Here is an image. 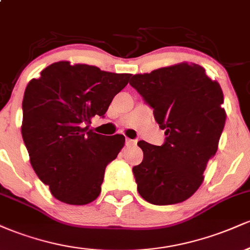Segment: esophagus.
Returning a JSON list of instances; mask_svg holds the SVG:
<instances>
[{
  "label": "esophagus",
  "instance_id": "esophagus-1",
  "mask_svg": "<svg viewBox=\"0 0 250 250\" xmlns=\"http://www.w3.org/2000/svg\"><path fill=\"white\" fill-rule=\"evenodd\" d=\"M125 143H127V146H135L137 143L136 140H131V139H125Z\"/></svg>",
  "mask_w": 250,
  "mask_h": 250
}]
</instances>
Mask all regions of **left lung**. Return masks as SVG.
<instances>
[{
  "instance_id": "left-lung-1",
  "label": "left lung",
  "mask_w": 250,
  "mask_h": 250,
  "mask_svg": "<svg viewBox=\"0 0 250 250\" xmlns=\"http://www.w3.org/2000/svg\"><path fill=\"white\" fill-rule=\"evenodd\" d=\"M130 85L154 109L166 141H139L143 160L133 168L139 194L151 205L183 202L202 185L226 123L219 82L196 63L181 62L136 74Z\"/></svg>"
}]
</instances>
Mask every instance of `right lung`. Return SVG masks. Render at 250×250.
<instances>
[{
	"mask_svg": "<svg viewBox=\"0 0 250 250\" xmlns=\"http://www.w3.org/2000/svg\"><path fill=\"white\" fill-rule=\"evenodd\" d=\"M131 74L60 61L48 65L25 88L21 131L30 165L61 202L83 206L101 193L107 165L125 146V136L89 129L103 116Z\"/></svg>",
	"mask_w": 250,
	"mask_h": 250,
	"instance_id": "obj_1",
	"label": "right lung"
}]
</instances>
